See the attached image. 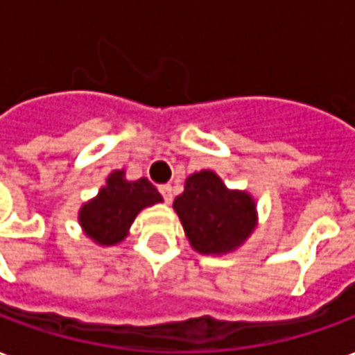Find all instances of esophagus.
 Instances as JSON below:
<instances>
[{"label": "esophagus", "instance_id": "34e87169", "mask_svg": "<svg viewBox=\"0 0 355 355\" xmlns=\"http://www.w3.org/2000/svg\"><path fill=\"white\" fill-rule=\"evenodd\" d=\"M159 193L164 196L165 203H171V201H173V196H175V191H173V186L171 184L159 186Z\"/></svg>", "mask_w": 355, "mask_h": 355}]
</instances>
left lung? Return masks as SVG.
Returning a JSON list of instances; mask_svg holds the SVG:
<instances>
[{
    "label": "left lung",
    "mask_w": 355,
    "mask_h": 355,
    "mask_svg": "<svg viewBox=\"0 0 355 355\" xmlns=\"http://www.w3.org/2000/svg\"><path fill=\"white\" fill-rule=\"evenodd\" d=\"M173 209L180 218L191 248L199 254L222 256L250 237L258 212L250 193L225 188L214 171H199L186 178L184 191Z\"/></svg>",
    "instance_id": "obj_1"
}]
</instances>
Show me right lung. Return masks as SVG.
<instances>
[{
    "label": "right lung",
    "mask_w": 355,
    "mask_h": 355,
    "mask_svg": "<svg viewBox=\"0 0 355 355\" xmlns=\"http://www.w3.org/2000/svg\"><path fill=\"white\" fill-rule=\"evenodd\" d=\"M162 201L159 191L146 178L125 180L124 171H112L96 198L80 207L78 224L94 243L112 246L128 237L139 212Z\"/></svg>",
    "instance_id": "1"
}]
</instances>
